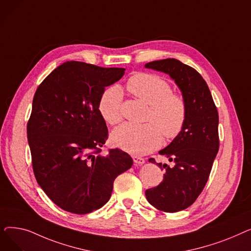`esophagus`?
I'll use <instances>...</instances> for the list:
<instances>
[{
  "instance_id": "1",
  "label": "esophagus",
  "mask_w": 251,
  "mask_h": 251,
  "mask_svg": "<svg viewBox=\"0 0 251 251\" xmlns=\"http://www.w3.org/2000/svg\"><path fill=\"white\" fill-rule=\"evenodd\" d=\"M133 161L136 165H142V164H144V162H146V161H144L143 157H140V156H137V155L133 156Z\"/></svg>"
}]
</instances>
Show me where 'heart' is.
<instances>
[{
    "label": "heart",
    "instance_id": "obj_1",
    "mask_svg": "<svg viewBox=\"0 0 251 251\" xmlns=\"http://www.w3.org/2000/svg\"><path fill=\"white\" fill-rule=\"evenodd\" d=\"M128 89L151 107L148 123L134 125L124 123L111 135L116 147L131 154L141 155L162 146L163 134L167 138L176 137L186 120V103L181 96L172 92V87L164 78L139 73L131 77ZM123 90L117 85L105 89L99 101V112L105 122L117 124L122 119Z\"/></svg>",
    "mask_w": 251,
    "mask_h": 251
}]
</instances>
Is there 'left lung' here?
I'll list each match as a JSON object with an SVG mask.
<instances>
[{
    "label": "left lung",
    "instance_id": "obj_1",
    "mask_svg": "<svg viewBox=\"0 0 251 251\" xmlns=\"http://www.w3.org/2000/svg\"><path fill=\"white\" fill-rule=\"evenodd\" d=\"M144 67L168 74L179 87L186 103V120L181 132L159 151L174 162L156 164L165 169L160 185L148 189V201L166 213L191 205L207 182L219 151V115L212 94L201 75L176 59L152 61ZM154 164V159H150Z\"/></svg>",
    "mask_w": 251,
    "mask_h": 251
}]
</instances>
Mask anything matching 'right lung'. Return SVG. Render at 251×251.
I'll return each mask as SVG.
<instances>
[{
	"label": "right lung",
	"instance_id": "obj_1",
	"mask_svg": "<svg viewBox=\"0 0 251 251\" xmlns=\"http://www.w3.org/2000/svg\"><path fill=\"white\" fill-rule=\"evenodd\" d=\"M124 68L65 62L35 91L27 124L33 172L50 200L67 212L84 215L110 200L114 180L133 160L121 150L100 154L108 128L99 112L105 86Z\"/></svg>",
	"mask_w": 251,
	"mask_h": 251
}]
</instances>
